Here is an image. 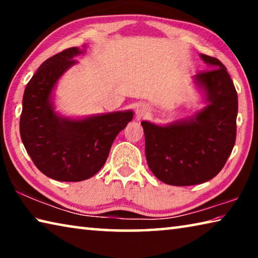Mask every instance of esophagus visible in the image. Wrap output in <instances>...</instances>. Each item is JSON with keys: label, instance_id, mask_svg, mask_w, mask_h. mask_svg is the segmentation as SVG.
Masks as SVG:
<instances>
[{"label": "esophagus", "instance_id": "obj_1", "mask_svg": "<svg viewBox=\"0 0 258 258\" xmlns=\"http://www.w3.org/2000/svg\"><path fill=\"white\" fill-rule=\"evenodd\" d=\"M146 108H145V106H142V107H140L139 108V110H138V112H139V115H145L146 113Z\"/></svg>", "mask_w": 258, "mask_h": 258}]
</instances>
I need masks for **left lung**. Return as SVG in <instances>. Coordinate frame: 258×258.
<instances>
[{
  "label": "left lung",
  "mask_w": 258,
  "mask_h": 258,
  "mask_svg": "<svg viewBox=\"0 0 258 258\" xmlns=\"http://www.w3.org/2000/svg\"><path fill=\"white\" fill-rule=\"evenodd\" d=\"M200 56L213 68L196 75L206 92L207 107L172 125L141 123L148 166L158 180L169 185H195L212 180L224 167L234 147L237 91L220 60Z\"/></svg>",
  "instance_id": "8db88e82"
}]
</instances>
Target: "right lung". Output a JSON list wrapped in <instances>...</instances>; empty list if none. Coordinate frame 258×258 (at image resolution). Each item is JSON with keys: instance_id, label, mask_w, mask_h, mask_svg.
Masks as SVG:
<instances>
[{"instance_id": "right-lung-1", "label": "right lung", "mask_w": 258, "mask_h": 258, "mask_svg": "<svg viewBox=\"0 0 258 258\" xmlns=\"http://www.w3.org/2000/svg\"><path fill=\"white\" fill-rule=\"evenodd\" d=\"M82 53L69 47L45 60L25 89L20 115V137L35 166L56 181L78 182L95 175L106 163L121 130L133 111H117L68 119L56 115L50 95L56 81L76 63Z\"/></svg>"}]
</instances>
